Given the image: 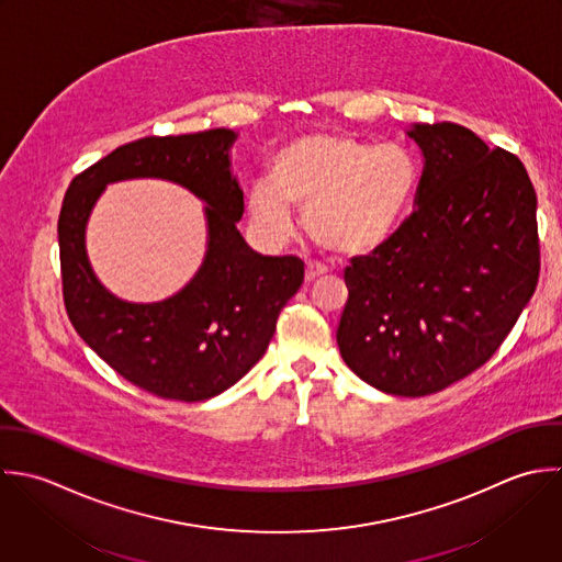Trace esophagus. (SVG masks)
Returning a JSON list of instances; mask_svg holds the SVG:
<instances>
[{"label":"esophagus","instance_id":"esophagus-1","mask_svg":"<svg viewBox=\"0 0 562 562\" xmlns=\"http://www.w3.org/2000/svg\"><path fill=\"white\" fill-rule=\"evenodd\" d=\"M327 266H323V263H318V261H307V266H305V281L307 283H314V281H318V279H325L327 277Z\"/></svg>","mask_w":562,"mask_h":562}]
</instances>
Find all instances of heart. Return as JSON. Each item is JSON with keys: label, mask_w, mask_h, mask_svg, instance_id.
<instances>
[{"label": "heart", "mask_w": 562, "mask_h": 562, "mask_svg": "<svg viewBox=\"0 0 562 562\" xmlns=\"http://www.w3.org/2000/svg\"><path fill=\"white\" fill-rule=\"evenodd\" d=\"M416 157L398 144L349 135H307L283 146L270 186L250 193V215L272 233H288L292 211H305L314 241L338 255H364L401 224L418 188Z\"/></svg>", "instance_id": "heart-1"}]
</instances>
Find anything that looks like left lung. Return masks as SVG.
I'll list each match as a JSON object with an SVG mask.
<instances>
[{
	"mask_svg": "<svg viewBox=\"0 0 562 562\" xmlns=\"http://www.w3.org/2000/svg\"><path fill=\"white\" fill-rule=\"evenodd\" d=\"M416 209L345 272L347 367L376 390L425 396L484 367L537 290V191L517 155L473 131L418 124Z\"/></svg>",
	"mask_w": 562,
	"mask_h": 562,
	"instance_id": "1",
	"label": "left lung"
}]
</instances>
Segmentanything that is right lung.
Here are the masks:
<instances>
[{"instance_id":"right-lung-1","label":"right lung","mask_w":562,"mask_h":562,"mask_svg":"<svg viewBox=\"0 0 562 562\" xmlns=\"http://www.w3.org/2000/svg\"><path fill=\"white\" fill-rule=\"evenodd\" d=\"M233 142V131L213 128L120 146L71 181L60 206L63 301L74 329L115 373L161 398L204 401L239 381L266 353L305 277L299 257H263L239 235L244 193L228 170ZM137 176L175 180L210 204L201 272L183 293L153 306L109 295L83 252V224L103 186Z\"/></svg>"}]
</instances>
